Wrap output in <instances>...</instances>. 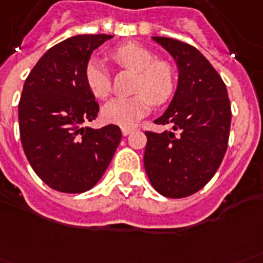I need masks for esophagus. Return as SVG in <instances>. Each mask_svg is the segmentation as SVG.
I'll return each instance as SVG.
<instances>
[{
	"label": "esophagus",
	"mask_w": 263,
	"mask_h": 263,
	"mask_svg": "<svg viewBox=\"0 0 263 263\" xmlns=\"http://www.w3.org/2000/svg\"><path fill=\"white\" fill-rule=\"evenodd\" d=\"M121 132L124 137H126V135H129V134L132 132V128H126V126H124V128L121 129Z\"/></svg>",
	"instance_id": "1"
}]
</instances>
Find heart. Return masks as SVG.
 <instances>
[{
    "label": "heart",
    "mask_w": 263,
    "mask_h": 263,
    "mask_svg": "<svg viewBox=\"0 0 263 263\" xmlns=\"http://www.w3.org/2000/svg\"><path fill=\"white\" fill-rule=\"evenodd\" d=\"M111 58L122 67L138 72L135 90L138 95L128 97H114L102 108L103 120L120 126L135 125L155 104L170 100L176 90V77L173 68L163 61L155 62L153 54L134 43L118 46L111 51ZM85 83L93 96L104 99L111 92L110 72L100 58L93 57L87 61Z\"/></svg>",
    "instance_id": "obj_1"
}]
</instances>
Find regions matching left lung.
I'll return each mask as SVG.
<instances>
[{"label": "left lung", "instance_id": "1", "mask_svg": "<svg viewBox=\"0 0 263 263\" xmlns=\"http://www.w3.org/2000/svg\"><path fill=\"white\" fill-rule=\"evenodd\" d=\"M176 61L178 82L156 124L173 131L145 132L143 164L152 186L167 198H185L209 182L224 157L231 124L227 89L199 50L168 37H152Z\"/></svg>", "mask_w": 263, "mask_h": 263}]
</instances>
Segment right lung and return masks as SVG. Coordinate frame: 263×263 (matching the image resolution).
<instances>
[{"label":"right lung","instance_id":"obj_1","mask_svg":"<svg viewBox=\"0 0 263 263\" xmlns=\"http://www.w3.org/2000/svg\"><path fill=\"white\" fill-rule=\"evenodd\" d=\"M111 34H78L58 43L34 65L17 107L23 151L34 173L65 194L89 191L110 164L121 129L83 126L99 104L85 83L92 52Z\"/></svg>","mask_w":263,"mask_h":263}]
</instances>
